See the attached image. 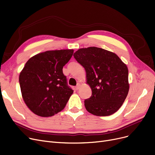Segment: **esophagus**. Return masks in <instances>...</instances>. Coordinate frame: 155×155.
I'll return each instance as SVG.
<instances>
[{"instance_id": "obj_1", "label": "esophagus", "mask_w": 155, "mask_h": 155, "mask_svg": "<svg viewBox=\"0 0 155 155\" xmlns=\"http://www.w3.org/2000/svg\"><path fill=\"white\" fill-rule=\"evenodd\" d=\"M80 86H81V85H80V84H77V85L75 87V89H76V90H78V89H80Z\"/></svg>"}]
</instances>
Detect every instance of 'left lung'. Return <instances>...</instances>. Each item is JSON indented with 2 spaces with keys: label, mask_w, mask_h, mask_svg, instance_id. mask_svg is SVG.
<instances>
[{
  "label": "left lung",
  "mask_w": 155,
  "mask_h": 155,
  "mask_svg": "<svg viewBox=\"0 0 155 155\" xmlns=\"http://www.w3.org/2000/svg\"><path fill=\"white\" fill-rule=\"evenodd\" d=\"M73 56L85 68L92 90L91 97L84 101L87 111L99 117L117 111L129 90L127 65L116 54L96 47L80 49Z\"/></svg>",
  "instance_id": "8db88e82"
}]
</instances>
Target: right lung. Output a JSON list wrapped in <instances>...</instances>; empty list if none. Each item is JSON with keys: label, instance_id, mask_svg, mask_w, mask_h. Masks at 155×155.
I'll return each mask as SVG.
<instances>
[{"label": "right lung", "instance_id": "obj_1", "mask_svg": "<svg viewBox=\"0 0 155 155\" xmlns=\"http://www.w3.org/2000/svg\"><path fill=\"white\" fill-rule=\"evenodd\" d=\"M73 54V49L48 51L26 63L19 82L25 104L35 115L52 117L64 108L73 91L63 68Z\"/></svg>", "mask_w": 155, "mask_h": 155}]
</instances>
